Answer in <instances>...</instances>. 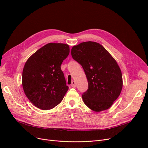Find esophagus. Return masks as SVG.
Returning a JSON list of instances; mask_svg holds the SVG:
<instances>
[{"mask_svg":"<svg viewBox=\"0 0 148 148\" xmlns=\"http://www.w3.org/2000/svg\"><path fill=\"white\" fill-rule=\"evenodd\" d=\"M71 87L75 88V87H76V82H75V81H73V82H72V83H71Z\"/></svg>","mask_w":148,"mask_h":148,"instance_id":"obj_1","label":"esophagus"}]
</instances>
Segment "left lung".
Masks as SVG:
<instances>
[{"label":"left lung","instance_id":"1","mask_svg":"<svg viewBox=\"0 0 148 148\" xmlns=\"http://www.w3.org/2000/svg\"><path fill=\"white\" fill-rule=\"evenodd\" d=\"M73 59L81 65L88 82L82 98L95 112L108 109L120 95L123 86L122 72L117 62L100 44L88 41L71 49Z\"/></svg>","mask_w":148,"mask_h":148}]
</instances>
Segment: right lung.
I'll return each mask as SVG.
<instances>
[{
  "mask_svg": "<svg viewBox=\"0 0 148 148\" xmlns=\"http://www.w3.org/2000/svg\"><path fill=\"white\" fill-rule=\"evenodd\" d=\"M70 53L68 44L49 43L26 61L22 73V86L26 97L42 110L60 104L69 89L60 65Z\"/></svg>",
  "mask_w": 148,
  "mask_h": 148,
  "instance_id": "right-lung-1",
  "label": "right lung"
}]
</instances>
